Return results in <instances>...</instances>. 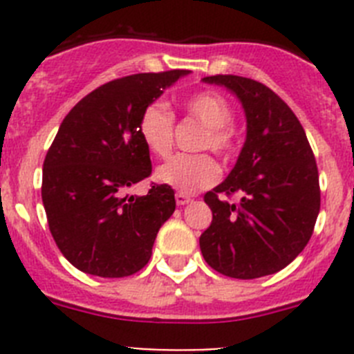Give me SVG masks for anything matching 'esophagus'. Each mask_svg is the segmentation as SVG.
Instances as JSON below:
<instances>
[{
  "label": "esophagus",
  "mask_w": 354,
  "mask_h": 354,
  "mask_svg": "<svg viewBox=\"0 0 354 354\" xmlns=\"http://www.w3.org/2000/svg\"><path fill=\"white\" fill-rule=\"evenodd\" d=\"M192 200H193L192 196L184 195V193H177V195H175V202H177V205H186L189 204Z\"/></svg>",
  "instance_id": "esophagus-1"
}]
</instances>
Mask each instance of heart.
<instances>
[{"label":"heart","mask_w":354,"mask_h":354,"mask_svg":"<svg viewBox=\"0 0 354 354\" xmlns=\"http://www.w3.org/2000/svg\"><path fill=\"white\" fill-rule=\"evenodd\" d=\"M186 108L198 118L207 133L202 138V149H212L216 154L230 156L236 149V134L228 126L234 118V109L223 95L216 92H200L187 97ZM140 138L156 156H167L174 143V115L161 102H152L140 115ZM220 177V168L209 154L171 156L156 170V180L170 186L184 195L200 192L211 186Z\"/></svg>","instance_id":"heart-1"}]
</instances>
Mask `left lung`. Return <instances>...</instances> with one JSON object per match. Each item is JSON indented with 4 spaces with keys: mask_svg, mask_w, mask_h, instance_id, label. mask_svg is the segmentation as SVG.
<instances>
[{
    "mask_svg": "<svg viewBox=\"0 0 354 354\" xmlns=\"http://www.w3.org/2000/svg\"><path fill=\"white\" fill-rule=\"evenodd\" d=\"M239 99L246 140L227 179L205 193L212 221L200 250L212 270L252 280L283 270L314 232L321 207L319 174L292 109L266 84L241 76H207ZM221 194H239L230 205Z\"/></svg>",
    "mask_w": 354,
    "mask_h": 354,
    "instance_id": "8db88e82",
    "label": "left lung"
}]
</instances>
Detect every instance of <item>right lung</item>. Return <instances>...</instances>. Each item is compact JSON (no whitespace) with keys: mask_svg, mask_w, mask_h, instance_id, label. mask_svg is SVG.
Listing matches in <instances>:
<instances>
[{"mask_svg":"<svg viewBox=\"0 0 354 354\" xmlns=\"http://www.w3.org/2000/svg\"><path fill=\"white\" fill-rule=\"evenodd\" d=\"M187 74L145 72L109 81L62 122L44 159L42 202L55 243L83 273L122 278L149 262L159 228L175 211V193L156 184L143 196H124L152 171L140 115Z\"/></svg>","mask_w":354,"mask_h":354,"instance_id":"1","label":"right lung"}]
</instances>
